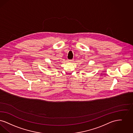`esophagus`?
<instances>
[{"instance_id":"esophagus-1","label":"esophagus","mask_w":133,"mask_h":133,"mask_svg":"<svg viewBox=\"0 0 133 133\" xmlns=\"http://www.w3.org/2000/svg\"><path fill=\"white\" fill-rule=\"evenodd\" d=\"M68 61L69 63H71V62H73L74 60H73V59H69V60H68Z\"/></svg>"}]
</instances>
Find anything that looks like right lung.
<instances>
[{
  "label": "right lung",
  "instance_id": "obj_1",
  "mask_svg": "<svg viewBox=\"0 0 133 133\" xmlns=\"http://www.w3.org/2000/svg\"><path fill=\"white\" fill-rule=\"evenodd\" d=\"M49 67V68H50V66H48Z\"/></svg>",
  "mask_w": 133,
  "mask_h": 133
}]
</instances>
